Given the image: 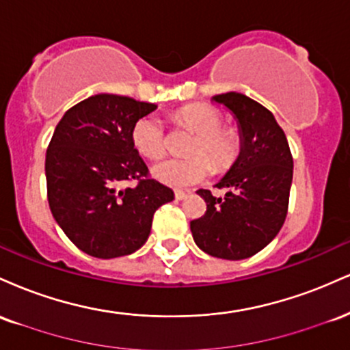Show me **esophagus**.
<instances>
[{"label":"esophagus","mask_w":350,"mask_h":350,"mask_svg":"<svg viewBox=\"0 0 350 350\" xmlns=\"http://www.w3.org/2000/svg\"><path fill=\"white\" fill-rule=\"evenodd\" d=\"M174 196H176V199H178V200H184L187 198V194L184 191H176Z\"/></svg>","instance_id":"34e87169"}]
</instances>
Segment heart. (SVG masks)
Listing matches in <instances>:
<instances>
[{
  "label": "heart",
  "mask_w": 350,
  "mask_h": 350,
  "mask_svg": "<svg viewBox=\"0 0 350 350\" xmlns=\"http://www.w3.org/2000/svg\"><path fill=\"white\" fill-rule=\"evenodd\" d=\"M174 122L194 131L187 158H170L152 167V176L171 187H189L202 183L214 171L230 167L239 156L240 138L230 128H222V115L214 107L194 103L174 113ZM135 148L144 158L158 159L166 151L163 123L154 116H144L131 131Z\"/></svg>",
  "instance_id": "1"
}]
</instances>
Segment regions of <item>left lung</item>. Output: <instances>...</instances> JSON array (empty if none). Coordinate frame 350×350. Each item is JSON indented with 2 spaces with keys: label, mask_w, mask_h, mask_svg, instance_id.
I'll use <instances>...</instances> for the list:
<instances>
[{
  "label": "left lung",
  "mask_w": 350,
  "mask_h": 350,
  "mask_svg": "<svg viewBox=\"0 0 350 350\" xmlns=\"http://www.w3.org/2000/svg\"><path fill=\"white\" fill-rule=\"evenodd\" d=\"M232 111L239 124L240 152L217 187L198 194L207 211L191 222L194 242L207 255L243 260L263 250L278 235L288 212L293 156L288 139L270 110L247 95L227 92L212 97Z\"/></svg>",
  "instance_id": "8db88e82"
}]
</instances>
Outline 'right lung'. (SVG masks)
I'll return each mask as SVG.
<instances>
[{"mask_svg":"<svg viewBox=\"0 0 350 350\" xmlns=\"http://www.w3.org/2000/svg\"><path fill=\"white\" fill-rule=\"evenodd\" d=\"M154 103L98 94L64 113L46 152L47 200L55 222L75 247L95 258H116L142 248L156 208L172 189L148 178L131 139L135 123ZM135 188L120 189L123 180Z\"/></svg>","mask_w":350,"mask_h":350,"instance_id":"obj_1","label":"right lung"}]
</instances>
